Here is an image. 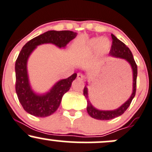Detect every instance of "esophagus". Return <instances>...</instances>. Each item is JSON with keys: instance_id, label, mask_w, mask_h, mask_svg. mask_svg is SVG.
<instances>
[{"instance_id": "esophagus-1", "label": "esophagus", "mask_w": 152, "mask_h": 152, "mask_svg": "<svg viewBox=\"0 0 152 152\" xmlns=\"http://www.w3.org/2000/svg\"><path fill=\"white\" fill-rule=\"evenodd\" d=\"M77 79L81 80H83L84 79V76L81 73H77Z\"/></svg>"}]
</instances>
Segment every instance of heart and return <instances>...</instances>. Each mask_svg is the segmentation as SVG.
<instances>
[{"instance_id":"obj_1","label":"heart","mask_w":152,"mask_h":152,"mask_svg":"<svg viewBox=\"0 0 152 152\" xmlns=\"http://www.w3.org/2000/svg\"><path fill=\"white\" fill-rule=\"evenodd\" d=\"M88 47L91 49L96 48L99 53H106L109 51L110 48V42L107 38H94L91 40L88 43Z\"/></svg>"}]
</instances>
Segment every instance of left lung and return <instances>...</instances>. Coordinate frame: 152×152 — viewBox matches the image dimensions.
Masks as SVG:
<instances>
[{
	"instance_id": "1",
	"label": "left lung",
	"mask_w": 152,
	"mask_h": 152,
	"mask_svg": "<svg viewBox=\"0 0 152 152\" xmlns=\"http://www.w3.org/2000/svg\"><path fill=\"white\" fill-rule=\"evenodd\" d=\"M112 37V45L110 50V56H113L116 58H121L127 61L131 65L133 72V91L130 98L118 109L114 110H99L97 109L94 108L91 104L90 101L88 96V88L87 87H84L83 94L87 99L88 106H87V112L89 115L94 118H96L98 120H110L113 118H115L119 115H122L124 113L126 110V109L129 107L132 102V99L135 96L136 92V86H137V67L136 64L134 59L132 56V53L129 49L128 47L126 46L124 43L120 41L119 39L116 38L113 34H111Z\"/></svg>"
}]
</instances>
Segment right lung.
<instances>
[{
  "instance_id": "add662e5",
  "label": "right lung",
  "mask_w": 152,
  "mask_h": 152,
  "mask_svg": "<svg viewBox=\"0 0 152 152\" xmlns=\"http://www.w3.org/2000/svg\"><path fill=\"white\" fill-rule=\"evenodd\" d=\"M76 35V33L70 31H49L30 40L22 48L15 63V90L23 109L31 115L46 117L54 113L60 105L62 96L69 90L77 74L58 82L46 94H36L30 87L28 78L26 64L30 54L37 45L44 43H52L59 48H64Z\"/></svg>"
}]
</instances>
